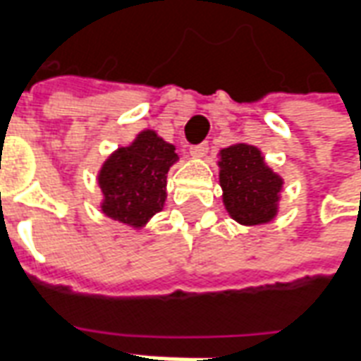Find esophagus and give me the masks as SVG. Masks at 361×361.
Returning a JSON list of instances; mask_svg holds the SVG:
<instances>
[{
  "instance_id": "34e87169",
  "label": "esophagus",
  "mask_w": 361,
  "mask_h": 361,
  "mask_svg": "<svg viewBox=\"0 0 361 361\" xmlns=\"http://www.w3.org/2000/svg\"><path fill=\"white\" fill-rule=\"evenodd\" d=\"M209 152V142H199V145H191L189 147V154L193 158H201Z\"/></svg>"
}]
</instances>
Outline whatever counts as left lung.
<instances>
[{
    "mask_svg": "<svg viewBox=\"0 0 361 361\" xmlns=\"http://www.w3.org/2000/svg\"><path fill=\"white\" fill-rule=\"evenodd\" d=\"M220 185L230 216L253 226L272 220L282 180L267 168L261 150L240 142L220 150Z\"/></svg>",
    "mask_w": 361,
    "mask_h": 361,
    "instance_id": "obj_1",
    "label": "left lung"
}]
</instances>
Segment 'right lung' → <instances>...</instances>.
<instances>
[{
	"instance_id": "add662e5",
	"label": "right lung",
	"mask_w": 361,
	"mask_h": 361,
	"mask_svg": "<svg viewBox=\"0 0 361 361\" xmlns=\"http://www.w3.org/2000/svg\"><path fill=\"white\" fill-rule=\"evenodd\" d=\"M178 160L176 149L154 131H142L135 142L118 149L100 170L102 212L133 228L162 211L166 173Z\"/></svg>"
}]
</instances>
